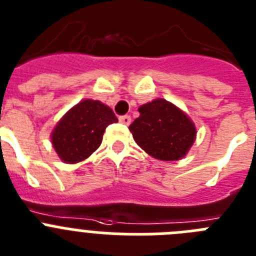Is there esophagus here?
Here are the masks:
<instances>
[{"label":"esophagus","mask_w":256,"mask_h":256,"mask_svg":"<svg viewBox=\"0 0 256 256\" xmlns=\"http://www.w3.org/2000/svg\"><path fill=\"white\" fill-rule=\"evenodd\" d=\"M120 122H121V124H124V125H130L131 124V117L130 116H121V117H120Z\"/></svg>","instance_id":"esophagus-1"}]
</instances>
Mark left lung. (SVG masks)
I'll use <instances>...</instances> for the list:
<instances>
[{"mask_svg":"<svg viewBox=\"0 0 256 256\" xmlns=\"http://www.w3.org/2000/svg\"><path fill=\"white\" fill-rule=\"evenodd\" d=\"M138 110L140 116L128 126L138 146L161 161L183 158L197 134L190 117L165 99H154Z\"/></svg>","mask_w":256,"mask_h":256,"instance_id":"left-lung-1","label":"left lung"}]
</instances>
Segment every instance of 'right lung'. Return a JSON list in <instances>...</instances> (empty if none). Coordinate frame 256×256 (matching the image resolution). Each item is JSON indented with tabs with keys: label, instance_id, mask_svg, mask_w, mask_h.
Listing matches in <instances>:
<instances>
[{
	"label": "right lung",
	"instance_id": "1",
	"mask_svg": "<svg viewBox=\"0 0 256 256\" xmlns=\"http://www.w3.org/2000/svg\"><path fill=\"white\" fill-rule=\"evenodd\" d=\"M117 121L110 106L86 99L70 108L58 122L51 132V143L62 161L77 164L99 148L106 126Z\"/></svg>",
	"mask_w": 256,
	"mask_h": 256
}]
</instances>
